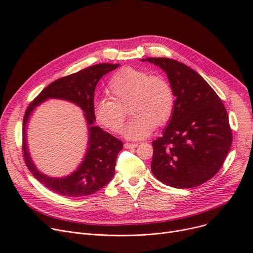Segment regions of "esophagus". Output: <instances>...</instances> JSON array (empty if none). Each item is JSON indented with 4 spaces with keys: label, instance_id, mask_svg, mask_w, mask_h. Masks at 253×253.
I'll return each mask as SVG.
<instances>
[{
    "label": "esophagus",
    "instance_id": "34e87169",
    "mask_svg": "<svg viewBox=\"0 0 253 253\" xmlns=\"http://www.w3.org/2000/svg\"><path fill=\"white\" fill-rule=\"evenodd\" d=\"M137 147V143H132V142H126L124 143V148L125 149H133Z\"/></svg>",
    "mask_w": 253,
    "mask_h": 253
}]
</instances>
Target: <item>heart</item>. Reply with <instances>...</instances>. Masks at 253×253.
Returning a JSON list of instances; mask_svg holds the SVG:
<instances>
[{"label": "heart", "mask_w": 253, "mask_h": 253, "mask_svg": "<svg viewBox=\"0 0 253 253\" xmlns=\"http://www.w3.org/2000/svg\"><path fill=\"white\" fill-rule=\"evenodd\" d=\"M106 92L110 98H101L94 103L96 121L120 133L128 109L133 116L124 130L125 137L129 139L147 137L155 126L164 125L174 111V92L167 80L131 66L112 76Z\"/></svg>", "instance_id": "obj_1"}]
</instances>
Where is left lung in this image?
Segmentation results:
<instances>
[{
	"instance_id": "8db88e82",
	"label": "left lung",
	"mask_w": 253,
	"mask_h": 253,
	"mask_svg": "<svg viewBox=\"0 0 253 253\" xmlns=\"http://www.w3.org/2000/svg\"><path fill=\"white\" fill-rule=\"evenodd\" d=\"M141 60L167 74L176 97L163 135L153 141V174L177 189L201 185L219 171L232 145L227 110L215 91L188 65L165 57Z\"/></svg>"
}]
</instances>
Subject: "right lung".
<instances>
[{
	"mask_svg": "<svg viewBox=\"0 0 253 253\" xmlns=\"http://www.w3.org/2000/svg\"><path fill=\"white\" fill-rule=\"evenodd\" d=\"M119 64L99 63L82 71L60 78L49 84L30 103L23 117L22 154L32 174L46 188L64 197H83L97 192L109 183L114 174L117 156L123 149V142L101 128L94 126V91L96 84L105 74L117 69ZM48 98H60L78 104L85 113L89 127L88 151L79 168L68 178L54 179L41 174L31 161L26 145V123L36 106Z\"/></svg>",
	"mask_w": 253,
	"mask_h": 253,
	"instance_id": "obj_1",
	"label": "right lung"
}]
</instances>
